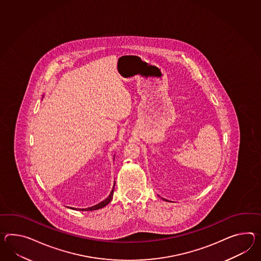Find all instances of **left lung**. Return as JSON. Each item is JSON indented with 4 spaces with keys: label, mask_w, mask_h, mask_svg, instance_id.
<instances>
[{
    "label": "left lung",
    "mask_w": 261,
    "mask_h": 261,
    "mask_svg": "<svg viewBox=\"0 0 261 261\" xmlns=\"http://www.w3.org/2000/svg\"><path fill=\"white\" fill-rule=\"evenodd\" d=\"M163 200H165V199H163ZM165 201H168V200H165Z\"/></svg>",
    "instance_id": "1"
}]
</instances>
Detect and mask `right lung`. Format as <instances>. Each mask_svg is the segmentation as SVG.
I'll list each match as a JSON object with an SVG mask.
<instances>
[{
  "label": "right lung",
  "mask_w": 261,
  "mask_h": 261,
  "mask_svg": "<svg viewBox=\"0 0 261 261\" xmlns=\"http://www.w3.org/2000/svg\"><path fill=\"white\" fill-rule=\"evenodd\" d=\"M114 188H115V183L113 185V188H112V191L110 192V194H109V196H108L107 199H105L103 201H102L101 203H97L95 205H93V206H90V207H87V208H71V210H82V211H91V210H100V208H102L103 206H106L108 203H110L111 202V200H112V198H113V193H114Z\"/></svg>",
  "instance_id": "right-lung-1"
}]
</instances>
